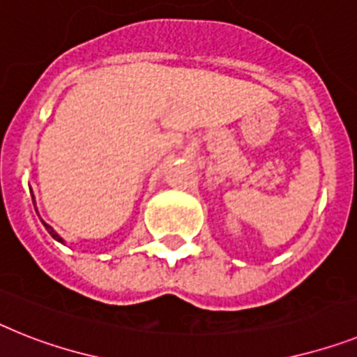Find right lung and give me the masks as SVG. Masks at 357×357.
I'll list each match as a JSON object with an SVG mask.
<instances>
[{"label":"right lung","mask_w":357,"mask_h":357,"mask_svg":"<svg viewBox=\"0 0 357 357\" xmlns=\"http://www.w3.org/2000/svg\"><path fill=\"white\" fill-rule=\"evenodd\" d=\"M32 203H36V202H34V194H32ZM43 225H45V229L49 230V234L52 236V238L56 239V241H59V243H65V241H63V238H61V236H59L58 232H56V230H54L52 227H50V225H47V223H43Z\"/></svg>","instance_id":"right-lung-1"}]
</instances>
